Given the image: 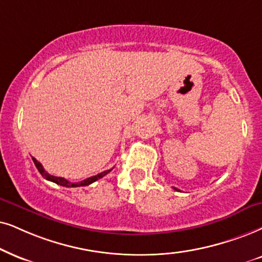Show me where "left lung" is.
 <instances>
[{"label": "left lung", "mask_w": 262, "mask_h": 262, "mask_svg": "<svg viewBox=\"0 0 262 262\" xmlns=\"http://www.w3.org/2000/svg\"><path fill=\"white\" fill-rule=\"evenodd\" d=\"M174 190H177V191H178V188H175V187H174Z\"/></svg>", "instance_id": "1"}]
</instances>
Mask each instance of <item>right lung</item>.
I'll return each instance as SVG.
<instances>
[{
    "instance_id": "obj_1",
    "label": "right lung",
    "mask_w": 262,
    "mask_h": 262,
    "mask_svg": "<svg viewBox=\"0 0 262 262\" xmlns=\"http://www.w3.org/2000/svg\"><path fill=\"white\" fill-rule=\"evenodd\" d=\"M32 161H34V163L36 165V168H37L39 173H41V175L45 179H47V180L49 181H53V183L60 185V186H65V187H79V186H88V185H91L92 183H94V181L99 180V179H101L102 177H105V175L110 173V171L112 169H108V170H105L102 171V173L98 174V175H94V177H91L88 179H84V180L79 181V183H70L69 180H66V179L64 178H60V177H54V175H51L49 173H47V171L45 170V168L42 167V164L39 163V162L36 160V158L32 157Z\"/></svg>"
}]
</instances>
